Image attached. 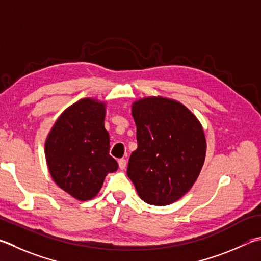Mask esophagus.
<instances>
[{
  "label": "esophagus",
  "instance_id": "obj_1",
  "mask_svg": "<svg viewBox=\"0 0 261 261\" xmlns=\"http://www.w3.org/2000/svg\"><path fill=\"white\" fill-rule=\"evenodd\" d=\"M118 167H120L121 170H124L126 167V160L125 159L118 160Z\"/></svg>",
  "mask_w": 261,
  "mask_h": 261
}]
</instances>
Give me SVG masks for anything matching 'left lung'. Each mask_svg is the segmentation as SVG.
I'll return each instance as SVG.
<instances>
[{"instance_id": "1", "label": "left lung", "mask_w": 261, "mask_h": 261, "mask_svg": "<svg viewBox=\"0 0 261 261\" xmlns=\"http://www.w3.org/2000/svg\"><path fill=\"white\" fill-rule=\"evenodd\" d=\"M138 147L127 177L144 202L168 205L182 197L201 172L206 141L201 123L172 99L147 97L132 103Z\"/></svg>"}]
</instances>
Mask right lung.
Instances as JSON below:
<instances>
[{
    "instance_id": "right-lung-1",
    "label": "right lung",
    "mask_w": 261,
    "mask_h": 261,
    "mask_svg": "<svg viewBox=\"0 0 261 261\" xmlns=\"http://www.w3.org/2000/svg\"><path fill=\"white\" fill-rule=\"evenodd\" d=\"M105 103L84 98L63 112L45 140V159L54 181L79 201L91 200L107 173L118 164L110 155L103 125Z\"/></svg>"
}]
</instances>
